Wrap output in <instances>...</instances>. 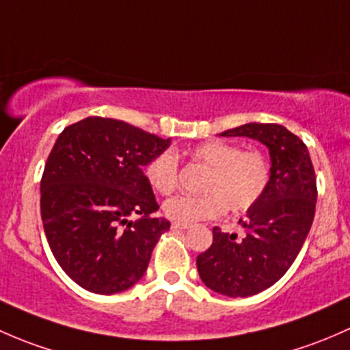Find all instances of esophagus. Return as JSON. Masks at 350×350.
Returning a JSON list of instances; mask_svg holds the SVG:
<instances>
[{
    "instance_id": "esophagus-1",
    "label": "esophagus",
    "mask_w": 350,
    "mask_h": 350,
    "mask_svg": "<svg viewBox=\"0 0 350 350\" xmlns=\"http://www.w3.org/2000/svg\"><path fill=\"white\" fill-rule=\"evenodd\" d=\"M190 224H182V222H174L172 229H189Z\"/></svg>"
}]
</instances>
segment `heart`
Instances as JSON below:
<instances>
[{"mask_svg":"<svg viewBox=\"0 0 350 350\" xmlns=\"http://www.w3.org/2000/svg\"><path fill=\"white\" fill-rule=\"evenodd\" d=\"M190 158L207 167L200 196H176L163 204L170 221L182 224L205 221L228 211L234 214L254 207L271 182V161L262 151L243 150L224 139H212L193 146ZM151 189L168 196L178 185V158L172 150L153 157L145 167Z\"/></svg>","mask_w":350,"mask_h":350,"instance_id":"1","label":"heart"}]
</instances>
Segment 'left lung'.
<instances>
[{"mask_svg":"<svg viewBox=\"0 0 350 350\" xmlns=\"http://www.w3.org/2000/svg\"><path fill=\"white\" fill-rule=\"evenodd\" d=\"M221 136H247L268 146L271 182L241 219L243 234L212 229V244L197 256L202 282L226 297H251L273 286L300 253L317 204V178L307 145L282 124L250 122Z\"/></svg>","mask_w":350,"mask_h":350,"instance_id":"1","label":"left lung"}]
</instances>
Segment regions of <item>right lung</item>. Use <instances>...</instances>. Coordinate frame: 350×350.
Listing matches in <instances>:
<instances>
[{"label":"right lung","mask_w":350,"mask_h":350,"mask_svg":"<svg viewBox=\"0 0 350 350\" xmlns=\"http://www.w3.org/2000/svg\"><path fill=\"white\" fill-rule=\"evenodd\" d=\"M168 145L99 116L67 126L57 138L40 182L43 229L60 268L84 290L120 293L145 275L170 222L153 215L160 205L143 167Z\"/></svg>","instance_id":"obj_1"}]
</instances>
